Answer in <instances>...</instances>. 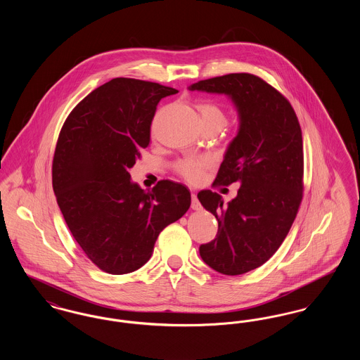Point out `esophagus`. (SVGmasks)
I'll use <instances>...</instances> for the list:
<instances>
[{
  "mask_svg": "<svg viewBox=\"0 0 360 360\" xmlns=\"http://www.w3.org/2000/svg\"><path fill=\"white\" fill-rule=\"evenodd\" d=\"M191 209L193 210H200L201 209V204H200V201H198V198L194 193L191 194Z\"/></svg>",
  "mask_w": 360,
  "mask_h": 360,
  "instance_id": "34e87169",
  "label": "esophagus"
}]
</instances>
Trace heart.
Instances as JSON below:
<instances>
[{
	"label": "heart",
	"mask_w": 360,
	"mask_h": 360,
	"mask_svg": "<svg viewBox=\"0 0 360 360\" xmlns=\"http://www.w3.org/2000/svg\"><path fill=\"white\" fill-rule=\"evenodd\" d=\"M198 112L201 116L202 125H217L223 128L225 124V113L223 109L216 103H204L198 105ZM210 159L202 158V156H190L179 160L175 165L176 172L185 178L190 184H198L204 178V170L209 167Z\"/></svg>",
	"instance_id": "b5f03b06"
}]
</instances>
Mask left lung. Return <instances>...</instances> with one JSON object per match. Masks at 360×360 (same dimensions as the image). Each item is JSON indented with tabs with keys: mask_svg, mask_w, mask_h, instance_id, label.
Returning <instances> with one entry per match:
<instances>
[{
	"mask_svg": "<svg viewBox=\"0 0 360 360\" xmlns=\"http://www.w3.org/2000/svg\"><path fill=\"white\" fill-rule=\"evenodd\" d=\"M226 96L239 128L228 144L214 184L239 182L238 195L201 190V205L219 221V235L200 247L209 267L225 275L245 274L273 257L290 231L302 200V134L290 103L273 86L245 72L188 86Z\"/></svg>",
	"mask_w": 360,
	"mask_h": 360,
	"instance_id": "left-lung-1",
	"label": "left lung"
}]
</instances>
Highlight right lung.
Instances as JSON below:
<instances>
[{
    "mask_svg": "<svg viewBox=\"0 0 360 360\" xmlns=\"http://www.w3.org/2000/svg\"><path fill=\"white\" fill-rule=\"evenodd\" d=\"M178 90L115 78L93 90L65 121L52 163V188L71 235L109 274L136 271L155 241L190 207L188 188L169 179L143 190L129 170L150 144L156 105Z\"/></svg>",
    "mask_w": 360,
    "mask_h": 360,
    "instance_id": "add662e5",
    "label": "right lung"
}]
</instances>
